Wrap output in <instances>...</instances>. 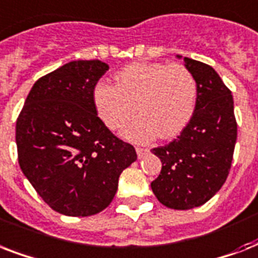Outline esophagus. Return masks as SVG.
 Returning <instances> with one entry per match:
<instances>
[{
  "instance_id": "obj_1",
  "label": "esophagus",
  "mask_w": 258,
  "mask_h": 258,
  "mask_svg": "<svg viewBox=\"0 0 258 258\" xmlns=\"http://www.w3.org/2000/svg\"><path fill=\"white\" fill-rule=\"evenodd\" d=\"M137 154H138V158L141 159V158H143L145 155L149 154V149H145V147H137Z\"/></svg>"
}]
</instances>
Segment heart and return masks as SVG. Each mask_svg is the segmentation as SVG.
Segmentation results:
<instances>
[{"instance_id":"b5f03b06","label":"heart","mask_w":258,"mask_h":258,"mask_svg":"<svg viewBox=\"0 0 258 258\" xmlns=\"http://www.w3.org/2000/svg\"><path fill=\"white\" fill-rule=\"evenodd\" d=\"M116 86L99 83L93 89V104L108 128L124 125L138 111L142 113L123 130L133 142L176 137L192 117L197 103L194 75L180 64L133 62L115 76Z\"/></svg>"}]
</instances>
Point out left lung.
Instances as JSON below:
<instances>
[{
	"label": "left lung",
	"instance_id": "obj_1",
	"mask_svg": "<svg viewBox=\"0 0 258 258\" xmlns=\"http://www.w3.org/2000/svg\"><path fill=\"white\" fill-rule=\"evenodd\" d=\"M183 61L196 78V109L179 137L153 149L162 170L151 188L162 205L175 210L198 208L216 196L228 178L237 141L232 92L210 66Z\"/></svg>",
	"mask_w": 258,
	"mask_h": 258
}]
</instances>
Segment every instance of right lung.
<instances>
[{
	"label": "right lung",
	"instance_id": "1",
	"mask_svg": "<svg viewBox=\"0 0 258 258\" xmlns=\"http://www.w3.org/2000/svg\"><path fill=\"white\" fill-rule=\"evenodd\" d=\"M108 68L100 60H78L42 76L16 123L24 175L64 216L104 210L121 171L138 158L133 146L105 127L93 104V89Z\"/></svg>",
	"mask_w": 258,
	"mask_h": 258
}]
</instances>
